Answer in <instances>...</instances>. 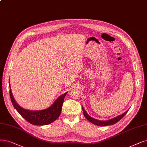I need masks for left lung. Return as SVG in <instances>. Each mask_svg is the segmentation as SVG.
I'll return each instance as SVG.
<instances>
[{
	"instance_id": "left-lung-1",
	"label": "left lung",
	"mask_w": 147,
	"mask_h": 147,
	"mask_svg": "<svg viewBox=\"0 0 147 147\" xmlns=\"http://www.w3.org/2000/svg\"><path fill=\"white\" fill-rule=\"evenodd\" d=\"M82 109H83V114H84V116L85 118L88 121H90L91 123H92V124H95L96 125H98V126H107V125H113V124H116V122H118L119 120H121L123 118V117H124L125 115V114L128 112V111L129 110V109L125 111V112H124V113H122V115L117 116L115 117V118L111 119L106 120V121H100V120H98V119L93 118H92V117H91L90 116L88 115L86 113V111H85L83 107H82Z\"/></svg>"
}]
</instances>
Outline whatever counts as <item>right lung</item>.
Listing matches in <instances>:
<instances>
[{
    "label": "right lung",
    "mask_w": 147,
    "mask_h": 147,
    "mask_svg": "<svg viewBox=\"0 0 147 147\" xmlns=\"http://www.w3.org/2000/svg\"><path fill=\"white\" fill-rule=\"evenodd\" d=\"M67 93V92H66L58 97L55 101L48 109L41 110H29L23 109L17 103L11 92L9 84V95L14 107L25 120L30 124L36 125H45L51 124L59 117L64 99Z\"/></svg>",
    "instance_id": "1"
}]
</instances>
